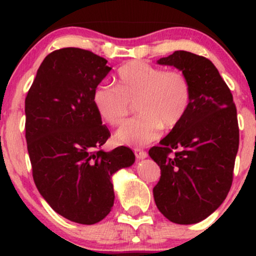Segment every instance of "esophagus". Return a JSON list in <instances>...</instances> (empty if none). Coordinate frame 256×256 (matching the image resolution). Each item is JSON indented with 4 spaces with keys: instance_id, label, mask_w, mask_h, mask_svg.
I'll list each match as a JSON object with an SVG mask.
<instances>
[{
    "instance_id": "34e87169",
    "label": "esophagus",
    "mask_w": 256,
    "mask_h": 256,
    "mask_svg": "<svg viewBox=\"0 0 256 256\" xmlns=\"http://www.w3.org/2000/svg\"><path fill=\"white\" fill-rule=\"evenodd\" d=\"M134 154L136 156V158L138 160H143V158H146L148 157V154L144 150H141V149H134Z\"/></svg>"
}]
</instances>
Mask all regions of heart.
I'll return each instance as SVG.
<instances>
[{
	"instance_id": "b5f03b06",
	"label": "heart",
	"mask_w": 256,
	"mask_h": 256,
	"mask_svg": "<svg viewBox=\"0 0 256 256\" xmlns=\"http://www.w3.org/2000/svg\"><path fill=\"white\" fill-rule=\"evenodd\" d=\"M92 102L99 116L110 126L127 118L132 102L138 118L118 129V142L142 146L157 140L160 130L177 127L191 104V84L184 72L166 71L146 62L132 60L118 70L116 86L99 84L93 90Z\"/></svg>"
}]
</instances>
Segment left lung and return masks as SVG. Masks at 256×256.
<instances>
[{"mask_svg": "<svg viewBox=\"0 0 256 256\" xmlns=\"http://www.w3.org/2000/svg\"><path fill=\"white\" fill-rule=\"evenodd\" d=\"M157 62L186 74L191 104L180 124L149 150L160 168L154 199L170 222L190 225L212 214L232 186L239 149L236 108L228 86L210 59L174 51Z\"/></svg>", "mask_w": 256, "mask_h": 256, "instance_id": "left-lung-1", "label": "left lung"}]
</instances>
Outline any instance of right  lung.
Returning <instances> with one entry per match:
<instances>
[{
	"instance_id": "add662e5",
	"label": "right lung",
	"mask_w": 256,
	"mask_h": 256,
	"mask_svg": "<svg viewBox=\"0 0 256 256\" xmlns=\"http://www.w3.org/2000/svg\"><path fill=\"white\" fill-rule=\"evenodd\" d=\"M112 68L93 52L64 48L48 54L26 98V138L34 184L58 214L82 225L114 205L112 176L130 166L127 146L104 152L110 132L92 102Z\"/></svg>"
}]
</instances>
